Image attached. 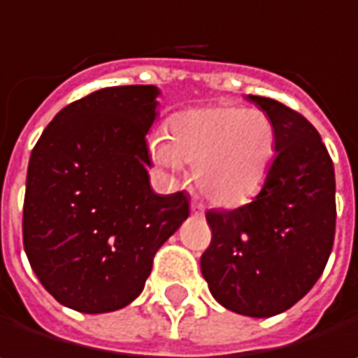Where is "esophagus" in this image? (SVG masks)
<instances>
[{
	"mask_svg": "<svg viewBox=\"0 0 358 358\" xmlns=\"http://www.w3.org/2000/svg\"><path fill=\"white\" fill-rule=\"evenodd\" d=\"M190 213L199 217V215H203V213H205V209H203V205H199V203H192V205H190Z\"/></svg>",
	"mask_w": 358,
	"mask_h": 358,
	"instance_id": "obj_1",
	"label": "esophagus"
}]
</instances>
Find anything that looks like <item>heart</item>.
Returning <instances> with one entry per match:
<instances>
[{
  "mask_svg": "<svg viewBox=\"0 0 358 358\" xmlns=\"http://www.w3.org/2000/svg\"><path fill=\"white\" fill-rule=\"evenodd\" d=\"M155 166L178 172L192 164V180L215 205L236 207L265 184L278 155V128L263 109L230 103L190 108L166 122L164 136L149 143Z\"/></svg>",
  "mask_w": 358,
  "mask_h": 358,
  "instance_id": "heart-1",
  "label": "heart"
}]
</instances>
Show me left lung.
I'll use <instances>...</instances> for the list:
<instances>
[{
	"label": "left lung",
	"instance_id": "obj_1",
	"mask_svg": "<svg viewBox=\"0 0 358 358\" xmlns=\"http://www.w3.org/2000/svg\"><path fill=\"white\" fill-rule=\"evenodd\" d=\"M247 99L275 122L278 155L250 203L205 213L211 245L201 273L226 309L271 317L299 303L323 273L336 232V178L311 122L275 99Z\"/></svg>",
	"mask_w": 358,
	"mask_h": 358
}]
</instances>
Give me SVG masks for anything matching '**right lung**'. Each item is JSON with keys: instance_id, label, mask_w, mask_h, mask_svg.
<instances>
[{"instance_id": "1", "label": "right lung", "mask_w": 358, "mask_h": 358, "mask_svg": "<svg viewBox=\"0 0 358 358\" xmlns=\"http://www.w3.org/2000/svg\"><path fill=\"white\" fill-rule=\"evenodd\" d=\"M153 85L108 87L62 109L31 153L22 238L45 290L80 313H109L145 288L157 249L188 217V194L149 184Z\"/></svg>"}]
</instances>
